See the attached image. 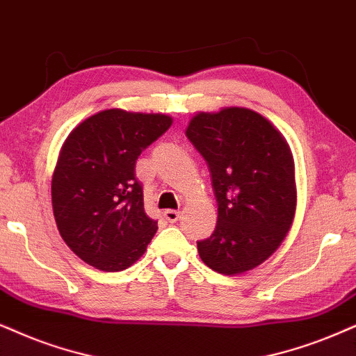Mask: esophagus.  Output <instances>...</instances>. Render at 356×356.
I'll return each mask as SVG.
<instances>
[{
  "mask_svg": "<svg viewBox=\"0 0 356 356\" xmlns=\"http://www.w3.org/2000/svg\"><path fill=\"white\" fill-rule=\"evenodd\" d=\"M164 218L168 220V222H170V223L177 222V220L181 218V211H177V210H165L164 211Z\"/></svg>",
  "mask_w": 356,
  "mask_h": 356,
  "instance_id": "1",
  "label": "esophagus"
}]
</instances>
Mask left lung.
Here are the masks:
<instances>
[{"mask_svg":"<svg viewBox=\"0 0 356 356\" xmlns=\"http://www.w3.org/2000/svg\"><path fill=\"white\" fill-rule=\"evenodd\" d=\"M186 134L207 161L218 202L215 232L197 241L200 259L227 276L251 271L281 246L294 222L291 147L271 121L243 106L199 111Z\"/></svg>","mask_w":356,"mask_h":356,"instance_id":"obj_1","label":"left lung"}]
</instances>
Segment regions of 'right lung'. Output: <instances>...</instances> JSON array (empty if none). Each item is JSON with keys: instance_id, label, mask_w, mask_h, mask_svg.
Returning a JSON list of instances; mask_svg holds the SVG:
<instances>
[{"instance_id": "1", "label": "right lung", "mask_w": 356, "mask_h": 356, "mask_svg": "<svg viewBox=\"0 0 356 356\" xmlns=\"http://www.w3.org/2000/svg\"><path fill=\"white\" fill-rule=\"evenodd\" d=\"M172 118L110 108L72 129L52 175V209L62 240L90 266L123 271L145 254L157 222L145 211L134 165Z\"/></svg>"}]
</instances>
